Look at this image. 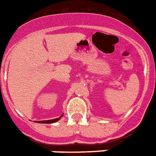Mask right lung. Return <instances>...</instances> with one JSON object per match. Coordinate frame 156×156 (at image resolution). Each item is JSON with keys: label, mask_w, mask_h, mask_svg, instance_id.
<instances>
[{"label": "right lung", "mask_w": 156, "mask_h": 156, "mask_svg": "<svg viewBox=\"0 0 156 156\" xmlns=\"http://www.w3.org/2000/svg\"><path fill=\"white\" fill-rule=\"evenodd\" d=\"M63 116V115H61L60 117L59 118H56V119H49V120H43V121H37L38 123H55V122L58 121L59 119Z\"/></svg>", "instance_id": "right-lung-1"}]
</instances>
